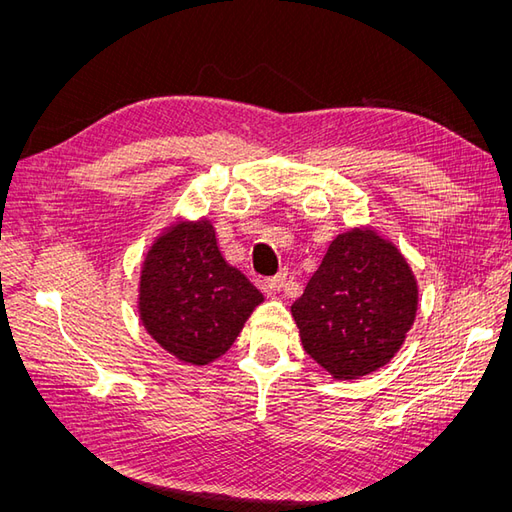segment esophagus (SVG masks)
Listing matches in <instances>:
<instances>
[{"instance_id":"obj_1","label":"esophagus","mask_w":512,"mask_h":512,"mask_svg":"<svg viewBox=\"0 0 512 512\" xmlns=\"http://www.w3.org/2000/svg\"><path fill=\"white\" fill-rule=\"evenodd\" d=\"M286 280H288V273H286V271L277 273V275L269 277V280H267V288H269L271 292H282L284 286H286Z\"/></svg>"}]
</instances>
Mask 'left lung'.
<instances>
[{"mask_svg": "<svg viewBox=\"0 0 512 512\" xmlns=\"http://www.w3.org/2000/svg\"><path fill=\"white\" fill-rule=\"evenodd\" d=\"M414 273L397 247L369 228L337 235L290 312L301 344L337 380L389 363L412 329Z\"/></svg>", "mask_w": 512, "mask_h": 512, "instance_id": "8db88e82", "label": "left lung"}]
</instances>
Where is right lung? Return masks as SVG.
Instances as JSON below:
<instances>
[{
    "mask_svg": "<svg viewBox=\"0 0 512 512\" xmlns=\"http://www.w3.org/2000/svg\"><path fill=\"white\" fill-rule=\"evenodd\" d=\"M262 301V292L224 260L209 220L168 226L145 256L138 314L181 363L220 359Z\"/></svg>",
    "mask_w": 512,
    "mask_h": 512,
    "instance_id": "obj_1",
    "label": "right lung"
}]
</instances>
